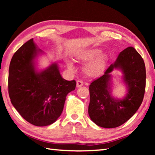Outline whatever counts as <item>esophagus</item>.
I'll use <instances>...</instances> for the list:
<instances>
[{
	"instance_id": "esophagus-1",
	"label": "esophagus",
	"mask_w": 155,
	"mask_h": 155,
	"mask_svg": "<svg viewBox=\"0 0 155 155\" xmlns=\"http://www.w3.org/2000/svg\"><path fill=\"white\" fill-rule=\"evenodd\" d=\"M83 85V81H78L77 82V87H82Z\"/></svg>"
}]
</instances>
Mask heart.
<instances>
[{"label": "heart", "mask_w": 155, "mask_h": 155, "mask_svg": "<svg viewBox=\"0 0 155 155\" xmlns=\"http://www.w3.org/2000/svg\"><path fill=\"white\" fill-rule=\"evenodd\" d=\"M77 61L87 62L84 68V71L89 77H96L104 72L108 63V56L102 52V50L97 48H91L82 50L76 54ZM68 68L74 70V65L70 61H66Z\"/></svg>", "instance_id": "b5f03b06"}]
</instances>
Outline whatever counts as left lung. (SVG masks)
<instances>
[{
    "label": "left lung",
    "instance_id": "8db88e82",
    "mask_svg": "<svg viewBox=\"0 0 155 155\" xmlns=\"http://www.w3.org/2000/svg\"><path fill=\"white\" fill-rule=\"evenodd\" d=\"M114 69L123 73L122 82L126 94L122 99L112 96L111 72ZM146 67L140 54L133 47L120 52L115 61L104 74L90 84L88 114L91 120L101 127H120L137 111L143 101L146 87Z\"/></svg>",
    "mask_w": 155,
    "mask_h": 155
}]
</instances>
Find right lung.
<instances>
[{
	"instance_id": "right-lung-1",
	"label": "right lung",
	"mask_w": 155,
	"mask_h": 155,
	"mask_svg": "<svg viewBox=\"0 0 155 155\" xmlns=\"http://www.w3.org/2000/svg\"><path fill=\"white\" fill-rule=\"evenodd\" d=\"M44 54L31 39L15 52L9 69L12 104L23 118L38 127L52 124L59 118L68 94L77 84L61 77L56 62L39 69L37 59Z\"/></svg>"
}]
</instances>
